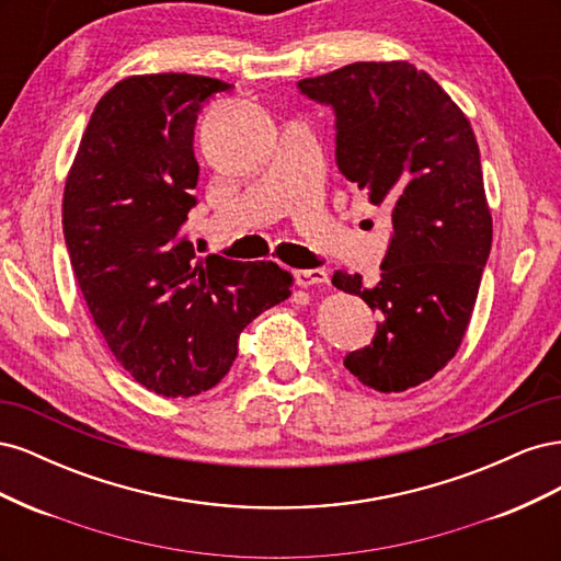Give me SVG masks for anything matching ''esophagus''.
<instances>
[{
	"label": "esophagus",
	"instance_id": "esophagus-1",
	"mask_svg": "<svg viewBox=\"0 0 561 561\" xmlns=\"http://www.w3.org/2000/svg\"><path fill=\"white\" fill-rule=\"evenodd\" d=\"M295 280L299 287H313V285L330 283L328 271H322V268H299V271H295Z\"/></svg>",
	"mask_w": 561,
	"mask_h": 561
}]
</instances>
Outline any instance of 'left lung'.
I'll list each match as a JSON object with an SVG mask.
<instances>
[{
	"label": "left lung",
	"mask_w": 561,
	"mask_h": 561,
	"mask_svg": "<svg viewBox=\"0 0 561 561\" xmlns=\"http://www.w3.org/2000/svg\"><path fill=\"white\" fill-rule=\"evenodd\" d=\"M336 116V165L390 208L381 280L334 271L332 285L381 311L371 344L346 355L360 383L400 393L433 379L461 346L491 250V210L472 126L443 87L407 60L353 62L301 79Z\"/></svg>",
	"instance_id": "left-lung-1"
}]
</instances>
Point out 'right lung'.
Masks as SVG:
<instances>
[{
	"instance_id": "add662e5",
	"label": "right lung",
	"mask_w": 561,
	"mask_h": 561,
	"mask_svg": "<svg viewBox=\"0 0 561 561\" xmlns=\"http://www.w3.org/2000/svg\"><path fill=\"white\" fill-rule=\"evenodd\" d=\"M227 89L178 72L114 83L65 182V243L93 322L116 363L163 398L222 381L248 322L293 295L278 264L198 260L182 233L196 206V114Z\"/></svg>"
}]
</instances>
